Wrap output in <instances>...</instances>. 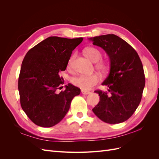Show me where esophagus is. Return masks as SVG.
<instances>
[{
  "label": "esophagus",
  "mask_w": 159,
  "mask_h": 159,
  "mask_svg": "<svg viewBox=\"0 0 159 159\" xmlns=\"http://www.w3.org/2000/svg\"><path fill=\"white\" fill-rule=\"evenodd\" d=\"M81 93H82V94H84V95H88V94L91 93V92H90V91H88L81 90Z\"/></svg>",
  "instance_id": "esophagus-1"
}]
</instances>
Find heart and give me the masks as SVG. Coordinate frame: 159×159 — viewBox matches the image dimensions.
Wrapping results in <instances>:
<instances>
[{"label": "heart", "mask_w": 159, "mask_h": 159, "mask_svg": "<svg viewBox=\"0 0 159 159\" xmlns=\"http://www.w3.org/2000/svg\"><path fill=\"white\" fill-rule=\"evenodd\" d=\"M84 54L88 58L93 62H97L95 64V68L102 74H105L107 71L109 64L107 60H100L102 57V53L96 48L88 47L84 50ZM75 57V54L71 55L67 63V69L70 70L71 68L72 63ZM99 81V77L98 74H93L89 75H80L72 78L71 83L77 87L84 90H88L93 86L95 85Z\"/></svg>", "instance_id": "b5f03b06"}]
</instances>
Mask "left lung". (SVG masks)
Returning a JSON list of instances; mask_svg holds the SVG:
<instances>
[{"instance_id":"obj_1","label":"left lung","mask_w":159,"mask_h":159,"mask_svg":"<svg viewBox=\"0 0 159 159\" xmlns=\"http://www.w3.org/2000/svg\"><path fill=\"white\" fill-rule=\"evenodd\" d=\"M89 40L105 51L109 57L110 71L102 85L107 91L96 90L99 102L92 109L102 121L117 124L132 116L141 102L145 85L143 67L137 52L122 38L106 34Z\"/></svg>"}]
</instances>
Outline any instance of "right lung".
I'll return each mask as SVG.
<instances>
[{
	"instance_id": "1",
	"label": "right lung",
	"mask_w": 159,
	"mask_h": 159,
	"mask_svg": "<svg viewBox=\"0 0 159 159\" xmlns=\"http://www.w3.org/2000/svg\"><path fill=\"white\" fill-rule=\"evenodd\" d=\"M83 38L50 36L28 51L21 65L18 91L21 107L36 125L51 127L68 113L71 100L80 95L78 87L68 84L60 93L65 71L72 51Z\"/></svg>"
}]
</instances>
